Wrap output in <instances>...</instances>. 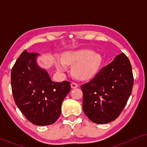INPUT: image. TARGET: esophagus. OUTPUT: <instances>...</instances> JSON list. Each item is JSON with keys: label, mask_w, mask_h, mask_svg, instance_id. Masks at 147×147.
Listing matches in <instances>:
<instances>
[{"label": "esophagus", "mask_w": 147, "mask_h": 147, "mask_svg": "<svg viewBox=\"0 0 147 147\" xmlns=\"http://www.w3.org/2000/svg\"><path fill=\"white\" fill-rule=\"evenodd\" d=\"M71 88H76L78 87V84L73 82V83L71 84Z\"/></svg>", "instance_id": "1"}]
</instances>
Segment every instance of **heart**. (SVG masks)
I'll list each match as a JSON object with an SVG mask.
<instances>
[{
    "label": "heart",
    "instance_id": "1",
    "mask_svg": "<svg viewBox=\"0 0 147 147\" xmlns=\"http://www.w3.org/2000/svg\"><path fill=\"white\" fill-rule=\"evenodd\" d=\"M101 61V55L90 49L67 52L62 59L57 57L55 60L58 71L65 72L67 70V65H73L72 74L75 77L82 80L88 79L95 75Z\"/></svg>",
    "mask_w": 147,
    "mask_h": 147
}]
</instances>
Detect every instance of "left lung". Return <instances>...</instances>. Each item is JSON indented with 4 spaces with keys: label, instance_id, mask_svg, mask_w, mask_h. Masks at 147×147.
I'll use <instances>...</instances> for the list:
<instances>
[{
    "label": "left lung",
    "instance_id": "1",
    "mask_svg": "<svg viewBox=\"0 0 147 147\" xmlns=\"http://www.w3.org/2000/svg\"><path fill=\"white\" fill-rule=\"evenodd\" d=\"M133 83L128 58L123 53L116 55L89 82L81 86L84 113L96 124L116 120L131 94Z\"/></svg>",
    "mask_w": 147,
    "mask_h": 147
}]
</instances>
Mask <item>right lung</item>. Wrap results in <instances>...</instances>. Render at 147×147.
Returning a JSON list of instances; mask_svg holds the SVG:
<instances>
[{
    "label": "right lung",
    "mask_w": 147,
    "mask_h": 147,
    "mask_svg": "<svg viewBox=\"0 0 147 147\" xmlns=\"http://www.w3.org/2000/svg\"><path fill=\"white\" fill-rule=\"evenodd\" d=\"M38 55L25 50L12 68L11 82L14 100L23 115L35 125L46 126L59 117L71 86L67 81H52L37 63Z\"/></svg>",
    "instance_id": "add662e5"
}]
</instances>
